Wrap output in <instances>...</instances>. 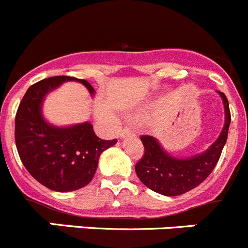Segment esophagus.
<instances>
[{"label": "esophagus", "instance_id": "esophagus-1", "mask_svg": "<svg viewBox=\"0 0 248 248\" xmlns=\"http://www.w3.org/2000/svg\"><path fill=\"white\" fill-rule=\"evenodd\" d=\"M134 135H135L134 130H131L130 128H124L119 133V137L122 138V139H124V138H128V137H134Z\"/></svg>", "mask_w": 248, "mask_h": 248}]
</instances>
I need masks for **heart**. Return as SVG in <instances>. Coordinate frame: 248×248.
Returning <instances> with one entry per match:
<instances>
[{
    "mask_svg": "<svg viewBox=\"0 0 248 248\" xmlns=\"http://www.w3.org/2000/svg\"><path fill=\"white\" fill-rule=\"evenodd\" d=\"M138 117H141V115H138Z\"/></svg>",
    "mask_w": 248,
    "mask_h": 248,
    "instance_id": "1",
    "label": "heart"
}]
</instances>
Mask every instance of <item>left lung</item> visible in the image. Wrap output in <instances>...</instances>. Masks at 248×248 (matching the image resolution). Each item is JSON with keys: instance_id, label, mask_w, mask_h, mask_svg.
I'll list each match as a JSON object with an SVG mask.
<instances>
[{"instance_id": "obj_1", "label": "left lung", "mask_w": 248, "mask_h": 248, "mask_svg": "<svg viewBox=\"0 0 248 248\" xmlns=\"http://www.w3.org/2000/svg\"><path fill=\"white\" fill-rule=\"evenodd\" d=\"M216 93L222 99L225 123L217 139L200 154L187 157L174 156L163 148L156 138L141 137L145 153L135 165V172L146 187L160 195L177 196L195 189L211 174L226 144L231 123L226 95L218 91Z\"/></svg>"}]
</instances>
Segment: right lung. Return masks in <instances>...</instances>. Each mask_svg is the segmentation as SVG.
Wrapping results in <instances>:
<instances>
[{
    "label": "right lung",
    "instance_id": "1",
    "mask_svg": "<svg viewBox=\"0 0 248 248\" xmlns=\"http://www.w3.org/2000/svg\"><path fill=\"white\" fill-rule=\"evenodd\" d=\"M65 82H78L95 91L85 79L57 76L31 85L16 115L15 139L22 163L38 183L58 192H69L88 185L97 171L103 151L118 140H102L89 122L59 126L43 115V103L48 94Z\"/></svg>",
    "mask_w": 248,
    "mask_h": 248
}]
</instances>
